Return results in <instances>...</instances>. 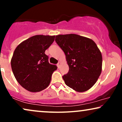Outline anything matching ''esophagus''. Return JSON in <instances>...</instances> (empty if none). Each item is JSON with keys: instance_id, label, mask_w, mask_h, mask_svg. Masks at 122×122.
Here are the masks:
<instances>
[{"instance_id": "esophagus-1", "label": "esophagus", "mask_w": 122, "mask_h": 122, "mask_svg": "<svg viewBox=\"0 0 122 122\" xmlns=\"http://www.w3.org/2000/svg\"><path fill=\"white\" fill-rule=\"evenodd\" d=\"M61 62H60V61H59V63H58V64H57V66H58V68H60V66H61Z\"/></svg>"}]
</instances>
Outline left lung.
I'll return each instance as SVG.
<instances>
[{
    "mask_svg": "<svg viewBox=\"0 0 122 122\" xmlns=\"http://www.w3.org/2000/svg\"><path fill=\"white\" fill-rule=\"evenodd\" d=\"M56 41L66 54L69 72L63 76L66 86L84 92L98 81L102 70V56L90 38L75 34H59Z\"/></svg>",
    "mask_w": 122,
    "mask_h": 122,
    "instance_id": "8db88e82",
    "label": "left lung"
}]
</instances>
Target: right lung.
Returning a JSON list of instances; mask_svg holds the SVG:
<instances>
[{
    "label": "right lung",
    "mask_w": 122,
    "mask_h": 122,
    "mask_svg": "<svg viewBox=\"0 0 122 122\" xmlns=\"http://www.w3.org/2000/svg\"><path fill=\"white\" fill-rule=\"evenodd\" d=\"M55 36L36 35L16 46L11 59V66L20 86L30 92L47 88L51 75L57 67L49 64L45 51L54 41Z\"/></svg>",
    "instance_id": "obj_1"
}]
</instances>
